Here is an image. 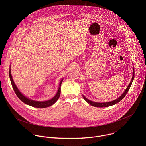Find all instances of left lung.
<instances>
[{
	"label": "left lung",
	"mask_w": 146,
	"mask_h": 146,
	"mask_svg": "<svg viewBox=\"0 0 146 146\" xmlns=\"http://www.w3.org/2000/svg\"><path fill=\"white\" fill-rule=\"evenodd\" d=\"M133 77H132V79L130 82V83L129 84V85H128V86L127 87V88L126 89V90H125V92L123 93V94L119 97L117 99H116V100H114V101H111V102H105V103H98V102H93L92 101H90L88 99H87L86 98H85L83 96L84 99L89 104L93 106H94V107H108V106H112V105H113V104H117L118 102H119L121 100H123L126 94H127V92L129 91L131 85V84L133 83V81L134 80V68H133Z\"/></svg>",
	"instance_id": "1"
}]
</instances>
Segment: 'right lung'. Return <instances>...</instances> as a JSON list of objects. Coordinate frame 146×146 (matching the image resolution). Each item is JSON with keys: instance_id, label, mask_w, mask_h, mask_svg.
I'll list each match as a JSON object with an SVG mask.
<instances>
[{"instance_id": "add662e5", "label": "right lung", "mask_w": 146, "mask_h": 146, "mask_svg": "<svg viewBox=\"0 0 146 146\" xmlns=\"http://www.w3.org/2000/svg\"><path fill=\"white\" fill-rule=\"evenodd\" d=\"M9 78L11 80V82L12 84V87L13 88V90L15 92V93L16 94L17 96L19 98V99L21 100V101H22L23 103L26 104L30 105L32 107H38V108H44V107H47L49 106H50L51 105L54 104L59 98L60 96V94H61V85L63 79L61 81L60 85H59V88L58 90V92L57 93V94L55 95V96L52 98L51 100L46 101H43V102H40V101H33L31 100L29 98H27V97H25L21 92H20V90L18 89V88H17V86H16L15 84L14 83L11 74V70H9Z\"/></svg>"}]
</instances>
